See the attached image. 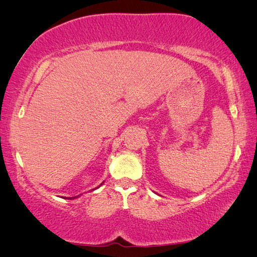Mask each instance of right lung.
<instances>
[{
    "label": "right lung",
    "mask_w": 257,
    "mask_h": 257,
    "mask_svg": "<svg viewBox=\"0 0 257 257\" xmlns=\"http://www.w3.org/2000/svg\"><path fill=\"white\" fill-rule=\"evenodd\" d=\"M70 199H71V198H70Z\"/></svg>",
    "instance_id": "right-lung-1"
}]
</instances>
